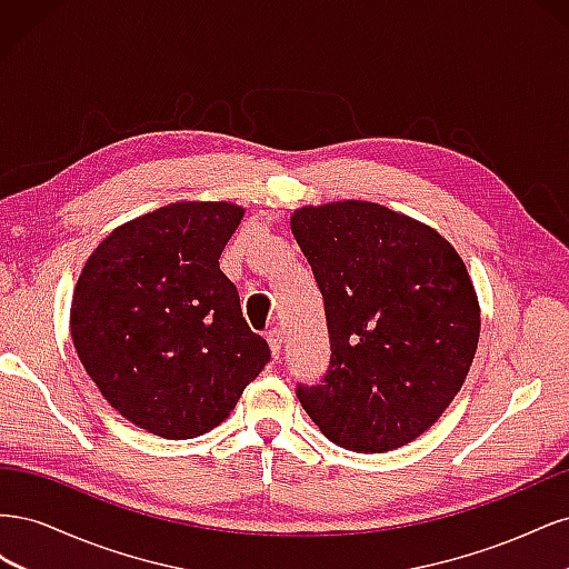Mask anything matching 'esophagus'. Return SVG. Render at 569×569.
I'll use <instances>...</instances> for the list:
<instances>
[{
    "label": "esophagus",
    "instance_id": "obj_1",
    "mask_svg": "<svg viewBox=\"0 0 569 569\" xmlns=\"http://www.w3.org/2000/svg\"><path fill=\"white\" fill-rule=\"evenodd\" d=\"M268 343H270V351H272V358H280V351H282V332L278 330V327H272V330L266 335Z\"/></svg>",
    "mask_w": 569,
    "mask_h": 569
}]
</instances>
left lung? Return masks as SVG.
<instances>
[{
	"mask_svg": "<svg viewBox=\"0 0 569 569\" xmlns=\"http://www.w3.org/2000/svg\"><path fill=\"white\" fill-rule=\"evenodd\" d=\"M330 332V368L299 387L303 410L341 449L385 453L451 406L479 341V301L462 258L425 222L372 201L291 213Z\"/></svg>",
	"mask_w": 569,
	"mask_h": 569,
	"instance_id": "obj_1",
	"label": "left lung"
}]
</instances>
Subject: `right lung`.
Segmentation results:
<instances>
[{
  "label": "right lung",
  "instance_id": "right-lung-1",
  "mask_svg": "<svg viewBox=\"0 0 569 569\" xmlns=\"http://www.w3.org/2000/svg\"><path fill=\"white\" fill-rule=\"evenodd\" d=\"M244 209L178 201L116 228L71 303L82 368L128 422L163 439L206 435L270 360L218 258Z\"/></svg>",
  "mask_w": 569,
  "mask_h": 569
}]
</instances>
